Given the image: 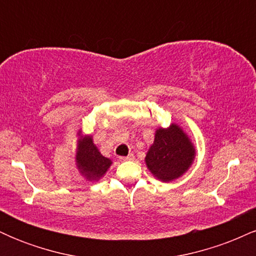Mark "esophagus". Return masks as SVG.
<instances>
[{
  "label": "esophagus",
  "mask_w": 256,
  "mask_h": 256,
  "mask_svg": "<svg viewBox=\"0 0 256 256\" xmlns=\"http://www.w3.org/2000/svg\"><path fill=\"white\" fill-rule=\"evenodd\" d=\"M119 158L122 161H128V160H134V154H132V152H130V154H128V156H120Z\"/></svg>",
  "instance_id": "34e87169"
}]
</instances>
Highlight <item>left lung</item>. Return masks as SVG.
<instances>
[{
	"label": "left lung",
	"mask_w": 256,
	"mask_h": 256,
	"mask_svg": "<svg viewBox=\"0 0 256 256\" xmlns=\"http://www.w3.org/2000/svg\"><path fill=\"white\" fill-rule=\"evenodd\" d=\"M195 149L180 128L173 124L170 128H158L154 144L146 152V164L158 179L170 182L180 177L189 168Z\"/></svg>",
	"instance_id": "obj_1"
}]
</instances>
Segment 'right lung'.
Instances as JSON below:
<instances>
[{
	"mask_svg": "<svg viewBox=\"0 0 256 256\" xmlns=\"http://www.w3.org/2000/svg\"><path fill=\"white\" fill-rule=\"evenodd\" d=\"M112 161L104 158L96 146L92 143L90 136L84 137L79 142L78 167L88 179H98L107 172Z\"/></svg>",
	"mask_w": 256,
	"mask_h": 256,
	"instance_id": "1",
	"label": "right lung"
}]
</instances>
